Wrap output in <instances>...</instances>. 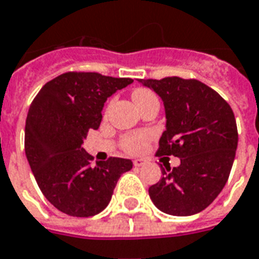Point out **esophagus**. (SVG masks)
Masks as SVG:
<instances>
[{
	"label": "esophagus",
	"instance_id": "1",
	"mask_svg": "<svg viewBox=\"0 0 259 259\" xmlns=\"http://www.w3.org/2000/svg\"><path fill=\"white\" fill-rule=\"evenodd\" d=\"M134 167H143L144 164H145V160L144 159H136V160L133 161Z\"/></svg>",
	"mask_w": 259,
	"mask_h": 259
}]
</instances>
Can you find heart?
<instances>
[{
	"mask_svg": "<svg viewBox=\"0 0 259 259\" xmlns=\"http://www.w3.org/2000/svg\"><path fill=\"white\" fill-rule=\"evenodd\" d=\"M132 98H133V102L136 103V106H140L144 102H147L148 99L155 98V94L152 91L145 90V88H137V90L133 91ZM149 140H151V136L148 133L127 134L121 140V147L129 153H138V152H141L144 148L147 147Z\"/></svg>",
	"mask_w": 259,
	"mask_h": 259,
	"instance_id": "1",
	"label": "heart"
}]
</instances>
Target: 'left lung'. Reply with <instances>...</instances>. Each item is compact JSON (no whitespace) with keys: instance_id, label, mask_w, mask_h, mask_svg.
Masks as SVG:
<instances>
[{"instance_id":"8db88e82","label":"left lung","mask_w":259,"mask_h":259,"mask_svg":"<svg viewBox=\"0 0 259 259\" xmlns=\"http://www.w3.org/2000/svg\"><path fill=\"white\" fill-rule=\"evenodd\" d=\"M163 100L165 130L157 155L177 156L181 164L161 169L149 187L156 208L171 216H191L212 204L226 186L238 148L230 104L198 80L165 77L138 80Z\"/></svg>"}]
</instances>
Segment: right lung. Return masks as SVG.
Here are the masks:
<instances>
[{
  "instance_id": "add662e5",
  "label": "right lung",
  "mask_w": 259,
  "mask_h": 259,
  "mask_svg": "<svg viewBox=\"0 0 259 259\" xmlns=\"http://www.w3.org/2000/svg\"><path fill=\"white\" fill-rule=\"evenodd\" d=\"M92 72H68L46 82L29 106L25 155L43 195L69 216L90 217L108 205L116 182L130 171L129 159L110 157L92 164L82 148L102 122L107 98L132 84Z\"/></svg>"
}]
</instances>
